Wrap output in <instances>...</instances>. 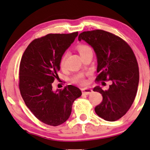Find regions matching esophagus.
I'll return each instance as SVG.
<instances>
[{
    "instance_id": "esophagus-1",
    "label": "esophagus",
    "mask_w": 150,
    "mask_h": 150,
    "mask_svg": "<svg viewBox=\"0 0 150 150\" xmlns=\"http://www.w3.org/2000/svg\"><path fill=\"white\" fill-rule=\"evenodd\" d=\"M93 93V90L91 88H85L82 89V93L83 95H88L90 94Z\"/></svg>"
}]
</instances>
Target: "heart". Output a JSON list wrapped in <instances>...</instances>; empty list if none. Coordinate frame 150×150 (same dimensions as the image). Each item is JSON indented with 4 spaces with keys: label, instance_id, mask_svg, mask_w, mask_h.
I'll return each mask as SVG.
<instances>
[{
    "label": "heart",
    "instance_id": "1",
    "mask_svg": "<svg viewBox=\"0 0 150 150\" xmlns=\"http://www.w3.org/2000/svg\"><path fill=\"white\" fill-rule=\"evenodd\" d=\"M77 49H78L79 53V54H80L81 56H82L83 55L86 54L87 52L92 51L91 49L89 47H88V46H86V45H79ZM66 58H67V54H64L62 57V58L60 59V66L62 67H63L64 66ZM75 79V81H81V82L82 83L85 82V81L83 80L82 76H81V75H79V76L75 77V79Z\"/></svg>",
    "mask_w": 150,
    "mask_h": 150
}]
</instances>
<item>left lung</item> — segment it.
<instances>
[{
  "label": "left lung",
  "instance_id": "left-lung-1",
  "mask_svg": "<svg viewBox=\"0 0 150 150\" xmlns=\"http://www.w3.org/2000/svg\"><path fill=\"white\" fill-rule=\"evenodd\" d=\"M78 40L85 41L94 49L99 73L96 80L112 83L107 91L99 86L93 88L103 96L102 102L95 107V112L105 121L118 120L129 109L137 95L139 71L133 51L121 38L103 30L84 31L79 35Z\"/></svg>",
  "mask_w": 150,
  "mask_h": 150
}]
</instances>
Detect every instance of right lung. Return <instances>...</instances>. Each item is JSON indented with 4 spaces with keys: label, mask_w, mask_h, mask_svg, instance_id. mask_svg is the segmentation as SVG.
Wrapping results in <instances>:
<instances>
[{
    "label": "right lung",
    "mask_w": 150,
    "mask_h": 150,
    "mask_svg": "<svg viewBox=\"0 0 150 150\" xmlns=\"http://www.w3.org/2000/svg\"><path fill=\"white\" fill-rule=\"evenodd\" d=\"M78 32L48 34L28 46L20 64L19 88L25 104L38 119L57 126L69 118L72 105L81 95L79 88L69 85L64 89L52 88L57 79L60 59Z\"/></svg>",
    "instance_id": "obj_1"
}]
</instances>
